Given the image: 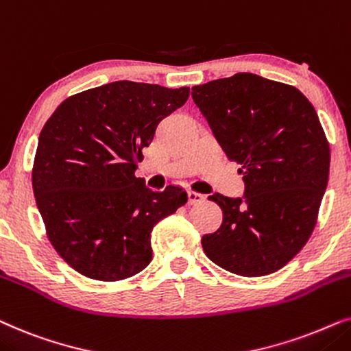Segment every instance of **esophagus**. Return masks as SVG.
<instances>
[{"label":"esophagus","mask_w":351,"mask_h":351,"mask_svg":"<svg viewBox=\"0 0 351 351\" xmlns=\"http://www.w3.org/2000/svg\"><path fill=\"white\" fill-rule=\"evenodd\" d=\"M204 195L199 193H194V191H188V204L189 205H197L200 202H204Z\"/></svg>","instance_id":"esophagus-1"}]
</instances>
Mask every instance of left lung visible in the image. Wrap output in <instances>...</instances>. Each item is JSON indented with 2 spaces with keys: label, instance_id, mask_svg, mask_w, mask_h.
Returning a JSON list of instances; mask_svg holds the SVG:
<instances>
[{
  "label": "left lung",
  "instance_id": "8db88e82",
  "mask_svg": "<svg viewBox=\"0 0 351 351\" xmlns=\"http://www.w3.org/2000/svg\"><path fill=\"white\" fill-rule=\"evenodd\" d=\"M219 146L244 175V197L208 195L223 223L205 255L239 276L287 265L310 239L329 180L330 151L315 107L295 86L236 73L193 88Z\"/></svg>",
  "mask_w": 351,
  "mask_h": 351
}]
</instances>
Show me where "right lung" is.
Listing matches in <instances>:
<instances>
[{
  "label": "right lung",
  "mask_w": 351,
  "mask_h": 351,
  "mask_svg": "<svg viewBox=\"0 0 351 351\" xmlns=\"http://www.w3.org/2000/svg\"><path fill=\"white\" fill-rule=\"evenodd\" d=\"M189 88L114 82L60 102L40 133L32 186L46 236L83 276L115 282L152 260L154 226L188 202L178 186L156 193L134 175L158 123Z\"/></svg>",
  "instance_id": "1"
}]
</instances>
